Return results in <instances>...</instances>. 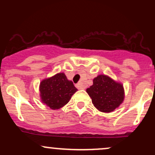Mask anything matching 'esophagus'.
<instances>
[{"label":"esophagus","instance_id":"esophagus-1","mask_svg":"<svg viewBox=\"0 0 155 155\" xmlns=\"http://www.w3.org/2000/svg\"><path fill=\"white\" fill-rule=\"evenodd\" d=\"M76 87H77L78 89H79V90H82V89H84V87L82 86V84H81V83H78L77 84H76Z\"/></svg>","mask_w":155,"mask_h":155}]
</instances>
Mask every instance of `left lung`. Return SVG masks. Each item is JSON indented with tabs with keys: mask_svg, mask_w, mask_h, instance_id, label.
<instances>
[{
	"mask_svg": "<svg viewBox=\"0 0 155 155\" xmlns=\"http://www.w3.org/2000/svg\"><path fill=\"white\" fill-rule=\"evenodd\" d=\"M94 106L101 112L114 111L123 102V85L106 75H98L93 79V84L87 89Z\"/></svg>",
	"mask_w": 155,
	"mask_h": 155,
	"instance_id": "1",
	"label": "left lung"
}]
</instances>
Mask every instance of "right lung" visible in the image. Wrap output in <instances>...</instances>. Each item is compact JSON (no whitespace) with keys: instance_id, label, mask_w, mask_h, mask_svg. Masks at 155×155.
Listing matches in <instances>:
<instances>
[{"instance_id":"add662e5","label":"right lung","mask_w":155,"mask_h":155,"mask_svg":"<svg viewBox=\"0 0 155 155\" xmlns=\"http://www.w3.org/2000/svg\"><path fill=\"white\" fill-rule=\"evenodd\" d=\"M39 91L41 102L51 109H59L68 103L77 89L64 73H59L42 80Z\"/></svg>"}]
</instances>
